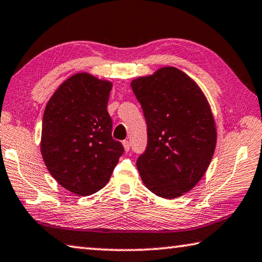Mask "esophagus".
Returning <instances> with one entry per match:
<instances>
[{
	"label": "esophagus",
	"instance_id": "obj_1",
	"mask_svg": "<svg viewBox=\"0 0 262 262\" xmlns=\"http://www.w3.org/2000/svg\"><path fill=\"white\" fill-rule=\"evenodd\" d=\"M122 144H123L124 150H126V151H129V150H130V142H129V141L124 140L123 142H122Z\"/></svg>",
	"mask_w": 262,
	"mask_h": 262
}]
</instances>
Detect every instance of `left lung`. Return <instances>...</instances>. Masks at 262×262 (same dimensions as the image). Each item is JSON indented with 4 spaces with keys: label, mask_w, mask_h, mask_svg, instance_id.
<instances>
[{
    "label": "left lung",
    "mask_w": 262,
    "mask_h": 262,
    "mask_svg": "<svg viewBox=\"0 0 262 262\" xmlns=\"http://www.w3.org/2000/svg\"><path fill=\"white\" fill-rule=\"evenodd\" d=\"M130 86L147 123V148L136 161L141 180L157 196L180 197L212 160L217 132L209 102L192 79L171 66Z\"/></svg>",
    "instance_id": "left-lung-1"
}]
</instances>
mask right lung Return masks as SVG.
<instances>
[{
	"label": "right lung",
	"mask_w": 262,
	"mask_h": 262,
	"mask_svg": "<svg viewBox=\"0 0 262 262\" xmlns=\"http://www.w3.org/2000/svg\"><path fill=\"white\" fill-rule=\"evenodd\" d=\"M111 90L110 81L74 74L58 87L44 111V163L58 183L80 196L102 189L124 152L121 142L112 138Z\"/></svg>",
	"instance_id": "1"
}]
</instances>
